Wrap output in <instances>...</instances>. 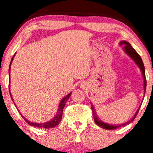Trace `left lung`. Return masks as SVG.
<instances>
[{
	"label": "left lung",
	"mask_w": 153,
	"mask_h": 153,
	"mask_svg": "<svg viewBox=\"0 0 153 153\" xmlns=\"http://www.w3.org/2000/svg\"><path fill=\"white\" fill-rule=\"evenodd\" d=\"M119 45H120L121 46H123V45H124V50H125L126 53H127L131 59H134L135 63L137 65V66L140 68V70H141L142 73H143V78H144V91H145H145H146L147 80H146V78H145V66H144L143 62V60H142L141 57L139 55V54L136 52V51H135L134 49L131 46V45L128 42L122 41L119 43ZM140 108H140H138V110L136 111V113H135L134 117H132V118H131L130 120L128 121V122H127L126 123H124V124H117V125H116L115 124L114 125V124H107V123H104L101 120H100V119H99V117H98L97 115H96V111H95V109H94V107L93 106V105L91 106V109H92L93 115H94V119L95 122H96V124H97L98 126H99L100 127L103 128V129H117L119 127H123V126H126V125H127V124H130L131 122H132L133 121H134L135 117H137Z\"/></svg>",
	"instance_id": "1"
}]
</instances>
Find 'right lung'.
I'll use <instances>...</instances> for the list:
<instances>
[{"label":"right lung","instance_id":"obj_1","mask_svg":"<svg viewBox=\"0 0 153 153\" xmlns=\"http://www.w3.org/2000/svg\"><path fill=\"white\" fill-rule=\"evenodd\" d=\"M15 55V54H14ZM14 55H13V57H12L11 59V61H10V65H9V71H8V73H9V78H10V65H11V62L12 61H13V57H14ZM9 83H10V81H9ZM9 93H10V98H11L12 101H13V98H12V96H11V94H10V91H9ZM71 96V93H70L69 94L67 95L65 97H64L63 99H62V101H61L60 103H59V108L58 110H57V114H56V115L54 116V118H52L51 119L50 121H48L47 122H44V123H34V122H31L30 121H29L28 119H26V118H24V117L22 115V114L20 113V114L22 115V117H23V119H24V120L26 121V122H27V124H29V125L31 126H33V127H39V128H43V129H50V128H53V127H55L56 126L58 125L59 123L61 122V120H62V112H63V108H64L65 107V103L67 102V101H68V99L70 98V96ZM15 104V103H14ZM16 106V105H15Z\"/></svg>","mask_w":153,"mask_h":153}]
</instances>
